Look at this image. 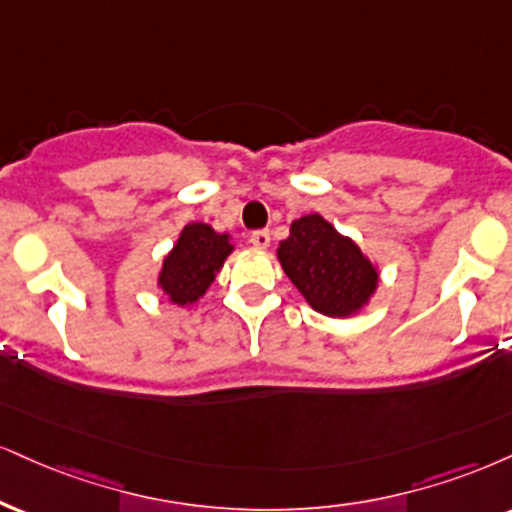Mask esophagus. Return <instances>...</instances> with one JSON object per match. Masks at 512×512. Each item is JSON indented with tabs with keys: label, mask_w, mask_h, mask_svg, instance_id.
<instances>
[{
	"label": "esophagus",
	"mask_w": 512,
	"mask_h": 512,
	"mask_svg": "<svg viewBox=\"0 0 512 512\" xmlns=\"http://www.w3.org/2000/svg\"><path fill=\"white\" fill-rule=\"evenodd\" d=\"M250 243L255 245L257 250H267L269 243H272V236H269V231H264V229L252 231V233H250Z\"/></svg>",
	"instance_id": "1"
}]
</instances>
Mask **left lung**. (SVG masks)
Returning a JSON list of instances; mask_svg holds the SVG:
<instances>
[{
    "instance_id": "left-lung-1",
    "label": "left lung",
    "mask_w": 512,
    "mask_h": 512,
    "mask_svg": "<svg viewBox=\"0 0 512 512\" xmlns=\"http://www.w3.org/2000/svg\"><path fill=\"white\" fill-rule=\"evenodd\" d=\"M276 257L312 310L326 317L357 315L379 286L377 267L322 214L295 219Z\"/></svg>"
}]
</instances>
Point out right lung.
<instances>
[{
  "label": "right lung",
  "mask_w": 512,
  "mask_h": 512,
  "mask_svg": "<svg viewBox=\"0 0 512 512\" xmlns=\"http://www.w3.org/2000/svg\"><path fill=\"white\" fill-rule=\"evenodd\" d=\"M231 252L229 233H217L202 221L186 224L176 245L164 257L157 286L174 305H193L207 293Z\"/></svg>",
  "instance_id": "obj_1"
}]
</instances>
